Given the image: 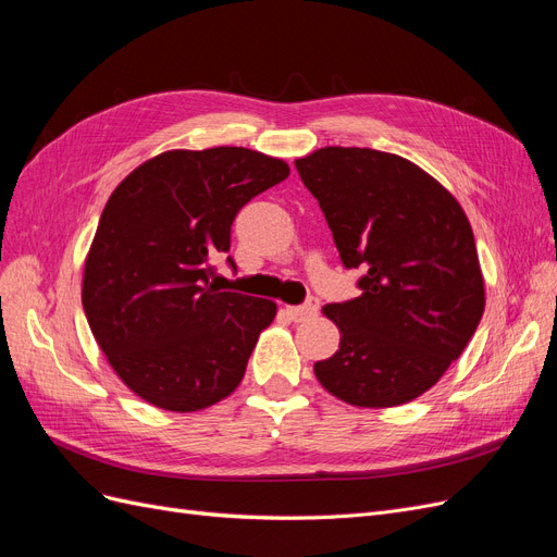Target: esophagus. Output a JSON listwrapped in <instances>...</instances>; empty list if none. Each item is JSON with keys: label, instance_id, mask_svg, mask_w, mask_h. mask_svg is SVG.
Masks as SVG:
<instances>
[{"label": "esophagus", "instance_id": "1", "mask_svg": "<svg viewBox=\"0 0 557 557\" xmlns=\"http://www.w3.org/2000/svg\"><path fill=\"white\" fill-rule=\"evenodd\" d=\"M320 311V299L318 297H309L305 305L299 307H285V313H288L295 323H305V320L313 318Z\"/></svg>", "mask_w": 557, "mask_h": 557}]
</instances>
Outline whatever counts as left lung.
<instances>
[{
    "instance_id": "1",
    "label": "left lung",
    "mask_w": 557,
    "mask_h": 557,
    "mask_svg": "<svg viewBox=\"0 0 557 557\" xmlns=\"http://www.w3.org/2000/svg\"><path fill=\"white\" fill-rule=\"evenodd\" d=\"M360 295L323 311L339 350L313 364L327 393L397 407L442 379L474 336L483 276L455 197L416 164L372 148L327 146L295 162Z\"/></svg>"
}]
</instances>
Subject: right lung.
<instances>
[{"label":"right lung","mask_w":557,"mask_h":557,"mask_svg":"<svg viewBox=\"0 0 557 557\" xmlns=\"http://www.w3.org/2000/svg\"><path fill=\"white\" fill-rule=\"evenodd\" d=\"M283 160L221 146L170 150L109 197L83 274V311L129 391L166 411H197L244 379L269 299L211 283L248 201L288 178ZM227 267L237 269L232 256Z\"/></svg>","instance_id":"right-lung-1"}]
</instances>
